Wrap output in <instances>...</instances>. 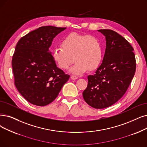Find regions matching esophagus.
Wrapping results in <instances>:
<instances>
[{
    "instance_id": "1",
    "label": "esophagus",
    "mask_w": 147,
    "mask_h": 147,
    "mask_svg": "<svg viewBox=\"0 0 147 147\" xmlns=\"http://www.w3.org/2000/svg\"><path fill=\"white\" fill-rule=\"evenodd\" d=\"M71 79H73V80H76V79H78V76H71Z\"/></svg>"
}]
</instances>
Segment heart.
<instances>
[{
  "mask_svg": "<svg viewBox=\"0 0 147 147\" xmlns=\"http://www.w3.org/2000/svg\"><path fill=\"white\" fill-rule=\"evenodd\" d=\"M62 47H55L52 52L53 58L62 69H67L71 62V56L74 54L76 62L69 71L81 74L89 69H94L102 59V47L100 41L91 35L73 32L63 38Z\"/></svg>",
  "mask_w": 147,
  "mask_h": 147,
  "instance_id": "obj_1",
  "label": "heart"
}]
</instances>
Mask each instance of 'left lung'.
Masks as SVG:
<instances>
[{
  "mask_svg": "<svg viewBox=\"0 0 147 147\" xmlns=\"http://www.w3.org/2000/svg\"><path fill=\"white\" fill-rule=\"evenodd\" d=\"M106 38V50L101 65L88 76L83 92L86 103L103 109L115 103L125 93L136 71L135 56L130 44L116 32L100 29Z\"/></svg>",
  "mask_w": 147,
  "mask_h": 147,
  "instance_id": "8db88e82",
  "label": "left lung"
}]
</instances>
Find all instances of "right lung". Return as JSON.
<instances>
[{"label":"right lung","instance_id":"right-lung-1","mask_svg":"<svg viewBox=\"0 0 147 147\" xmlns=\"http://www.w3.org/2000/svg\"><path fill=\"white\" fill-rule=\"evenodd\" d=\"M65 29L40 27L17 44L12 59L15 85L31 104L44 106L52 103L69 78L56 66L49 50L54 38Z\"/></svg>","mask_w":147,"mask_h":147}]
</instances>
